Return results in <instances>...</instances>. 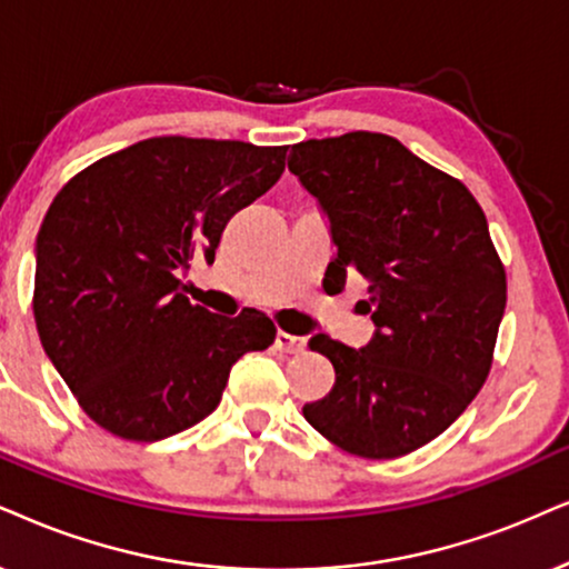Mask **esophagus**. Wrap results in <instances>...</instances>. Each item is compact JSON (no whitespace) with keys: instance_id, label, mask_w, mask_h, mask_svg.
<instances>
[{"instance_id":"obj_1","label":"esophagus","mask_w":569,"mask_h":569,"mask_svg":"<svg viewBox=\"0 0 569 569\" xmlns=\"http://www.w3.org/2000/svg\"><path fill=\"white\" fill-rule=\"evenodd\" d=\"M276 349L280 351V355H301V351L307 349V341H305V338H299V336L286 333V330H278Z\"/></svg>"}]
</instances>
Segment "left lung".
Segmentation results:
<instances>
[{
	"label": "left lung",
	"mask_w": 569,
	"mask_h": 569,
	"mask_svg": "<svg viewBox=\"0 0 569 569\" xmlns=\"http://www.w3.org/2000/svg\"><path fill=\"white\" fill-rule=\"evenodd\" d=\"M289 170L328 218L338 251L326 280H368L359 312L376 322L359 351L309 338L336 383L301 412L349 455H409L465 412L491 370L507 276L486 214L465 183L386 133L293 143Z\"/></svg>",
	"instance_id": "left-lung-1"
}]
</instances>
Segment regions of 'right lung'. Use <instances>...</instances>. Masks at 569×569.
Returning <instances> with one entry per match:
<instances>
[{
  "label": "right lung",
  "instance_id": "right-lung-1",
  "mask_svg": "<svg viewBox=\"0 0 569 569\" xmlns=\"http://www.w3.org/2000/svg\"><path fill=\"white\" fill-rule=\"evenodd\" d=\"M286 147L160 136L78 172L36 236L41 347L97 426L160 441L220 405L231 368L268 349L257 309L193 307L181 272L214 262L228 220L286 168Z\"/></svg>",
  "mask_w": 569,
  "mask_h": 569
}]
</instances>
